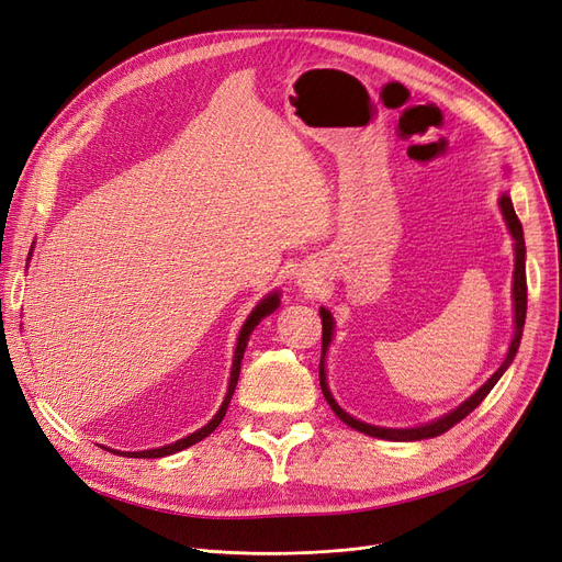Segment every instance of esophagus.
<instances>
[{"label": "esophagus", "mask_w": 562, "mask_h": 562, "mask_svg": "<svg viewBox=\"0 0 562 562\" xmlns=\"http://www.w3.org/2000/svg\"><path fill=\"white\" fill-rule=\"evenodd\" d=\"M296 284L303 289V292H307V289H313L315 286V280L313 278H310V276H299V280H296Z\"/></svg>", "instance_id": "1"}]
</instances>
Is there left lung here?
Here are the masks:
<instances>
[{
    "label": "left lung",
    "instance_id": "left-lung-1",
    "mask_svg": "<svg viewBox=\"0 0 562 562\" xmlns=\"http://www.w3.org/2000/svg\"><path fill=\"white\" fill-rule=\"evenodd\" d=\"M497 205H501V213L503 220L509 228V236L514 240V282H512V305H514V338L509 342L507 349V357L503 361V366L497 368L493 375L476 389L470 398H465L459 407H453L451 412L442 414V417L432 419L428 424L422 426H412V428H386V426H375V424H366L357 417H351L349 412H345L338 401L334 398V393L328 389V380H326V355H328V347L330 340H334V330H336V319L330 315L328 307H319V317H322V361H319V384H322V393L326 403L330 405V409L336 412V417L340 422H345L349 428H355L363 435H370V438H380V440H391V442H417V440H426V438H438L445 430H449L453 424L463 422L468 414L480 405L491 389L497 384L505 375V370L512 366L518 345H521V336H524V324H526V310H528V286H526V240H524V226L518 222L516 213H514V205L509 199V192H503L501 199H497Z\"/></svg>",
    "mask_w": 562,
    "mask_h": 562
}]
</instances>
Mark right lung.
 I'll return each instance as SVG.
<instances>
[{"mask_svg":"<svg viewBox=\"0 0 562 562\" xmlns=\"http://www.w3.org/2000/svg\"><path fill=\"white\" fill-rule=\"evenodd\" d=\"M30 257H32V252H30ZM27 261H30V259H27ZM278 305H280V289H276V292L266 294V296L252 307V313L247 315V319H245V324H243V328H240V334H238V340H236L234 363H232V375H228L226 396H224V401H222L217 414H215V417H213L211 422H207L203 428H199V430L187 435V438L176 440V442H171V445L157 447V449H143V451H117V449H109V451L122 453V456H130V459H161V456L178 453V451H182V449H187V447H192V445L201 442L203 438H207V435H211V432L222 424L224 414H226V407H228V403H232V396H234L236 384H238V375H240V361H243V355H245V347H247V342H249V336H252V330L261 324V319H266L270 313H276Z\"/></svg>","mask_w":562,"mask_h":562,"instance_id":"obj_1","label":"right lung"}]
</instances>
